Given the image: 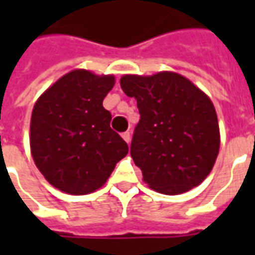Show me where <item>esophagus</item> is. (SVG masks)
Listing matches in <instances>:
<instances>
[{
  "mask_svg": "<svg viewBox=\"0 0 255 255\" xmlns=\"http://www.w3.org/2000/svg\"><path fill=\"white\" fill-rule=\"evenodd\" d=\"M123 139H124V140H126V142H127V143H129V142H131V133L128 132H123Z\"/></svg>",
  "mask_w": 255,
  "mask_h": 255,
  "instance_id": "obj_1",
  "label": "esophagus"
}]
</instances>
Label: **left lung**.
Instances as JSON below:
<instances>
[{
	"label": "left lung",
	"mask_w": 255,
	"mask_h": 255,
	"mask_svg": "<svg viewBox=\"0 0 255 255\" xmlns=\"http://www.w3.org/2000/svg\"><path fill=\"white\" fill-rule=\"evenodd\" d=\"M120 86L136 100L140 120L131 157L149 187L182 194L205 180L220 149L217 115L209 97L182 75H126Z\"/></svg>",
	"instance_id": "left-lung-1"
}]
</instances>
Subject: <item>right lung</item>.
<instances>
[{
    "instance_id": "right-lung-1",
    "label": "right lung",
    "mask_w": 255,
    "mask_h": 255,
    "mask_svg": "<svg viewBox=\"0 0 255 255\" xmlns=\"http://www.w3.org/2000/svg\"><path fill=\"white\" fill-rule=\"evenodd\" d=\"M115 78L76 69L58 79L32 109L30 144L35 165L52 186L83 195L104 186L128 144L111 128L102 101Z\"/></svg>"
}]
</instances>
